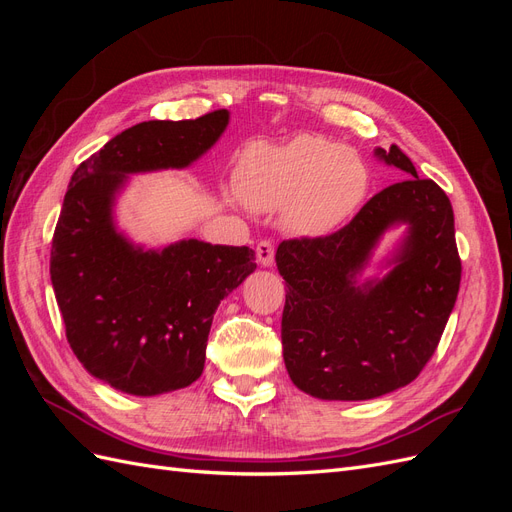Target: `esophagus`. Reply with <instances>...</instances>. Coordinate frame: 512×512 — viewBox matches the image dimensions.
Wrapping results in <instances>:
<instances>
[{
    "instance_id": "esophagus-1",
    "label": "esophagus",
    "mask_w": 512,
    "mask_h": 512,
    "mask_svg": "<svg viewBox=\"0 0 512 512\" xmlns=\"http://www.w3.org/2000/svg\"><path fill=\"white\" fill-rule=\"evenodd\" d=\"M256 258L260 262V267H271L275 260V247L271 241H260L256 245Z\"/></svg>"
}]
</instances>
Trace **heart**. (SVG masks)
<instances>
[{"mask_svg":"<svg viewBox=\"0 0 512 512\" xmlns=\"http://www.w3.org/2000/svg\"><path fill=\"white\" fill-rule=\"evenodd\" d=\"M235 181L247 207L262 213L282 209L284 226L301 237L331 235L367 192L361 158L350 147L316 134L245 147Z\"/></svg>","mask_w":512,"mask_h":512,"instance_id":"1","label":"heart"}]
</instances>
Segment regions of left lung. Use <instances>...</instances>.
<instances>
[{
    "mask_svg": "<svg viewBox=\"0 0 512 512\" xmlns=\"http://www.w3.org/2000/svg\"><path fill=\"white\" fill-rule=\"evenodd\" d=\"M374 156L408 175L378 192L329 237L277 247L286 280L282 346L288 376L303 393L363 401L410 384L436 352L451 316L461 260L455 215L438 183L421 179L397 145ZM407 232L381 268L363 278L386 231Z\"/></svg>",
    "mask_w": 512,
    "mask_h": 512,
    "instance_id": "8db88e82",
    "label": "left lung"
}]
</instances>
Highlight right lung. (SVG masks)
Masks as SVG:
<instances>
[{
  "instance_id": "1",
  "label": "right lung",
  "mask_w": 512,
  "mask_h": 512,
  "mask_svg": "<svg viewBox=\"0 0 512 512\" xmlns=\"http://www.w3.org/2000/svg\"><path fill=\"white\" fill-rule=\"evenodd\" d=\"M228 111L143 121L74 170L51 247V282L66 337L91 376L153 397L185 389L205 369L220 301L256 269L250 247L181 239L134 243L115 222L130 175L188 168L220 141Z\"/></svg>"
}]
</instances>
